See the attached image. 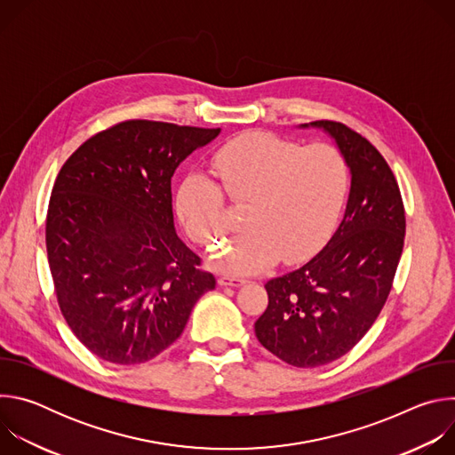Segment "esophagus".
Here are the masks:
<instances>
[{
  "instance_id": "34e87169",
  "label": "esophagus",
  "mask_w": 455,
  "mask_h": 455,
  "mask_svg": "<svg viewBox=\"0 0 455 455\" xmlns=\"http://www.w3.org/2000/svg\"><path fill=\"white\" fill-rule=\"evenodd\" d=\"M246 281L244 279H241V277H232V275H221L220 279H218V284L220 286H234V288H237V286H241V284H244Z\"/></svg>"
}]
</instances>
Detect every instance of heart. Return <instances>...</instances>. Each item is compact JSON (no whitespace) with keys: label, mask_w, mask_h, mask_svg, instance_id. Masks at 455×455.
I'll return each instance as SVG.
<instances>
[{"label":"heart","mask_w":455,"mask_h":455,"mask_svg":"<svg viewBox=\"0 0 455 455\" xmlns=\"http://www.w3.org/2000/svg\"><path fill=\"white\" fill-rule=\"evenodd\" d=\"M227 196L244 205L243 232L211 255L216 270L257 274L277 259L295 265L322 248L349 192V165L330 144L302 148L272 133H244L216 151L211 162ZM211 178L188 174L174 209L188 237L205 248L227 232L225 195Z\"/></svg>","instance_id":"heart-1"}]
</instances>
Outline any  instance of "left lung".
<instances>
[{
  "label": "left lung",
  "instance_id": "obj_1",
  "mask_svg": "<svg viewBox=\"0 0 455 455\" xmlns=\"http://www.w3.org/2000/svg\"><path fill=\"white\" fill-rule=\"evenodd\" d=\"M309 125L330 133L349 165L346 214L309 263L265 284L268 307L255 320L257 340L302 369L344 356L371 330L391 293L405 239L400 187L379 151L342 122Z\"/></svg>",
  "mask_w": 455,
  "mask_h": 455
}]
</instances>
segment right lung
I'll list each match as a JSON object with an SVG mask.
<instances>
[{
  "instance_id": "right-lung-1",
  "label": "right lung",
  "mask_w": 455,
  "mask_h": 455,
  "mask_svg": "<svg viewBox=\"0 0 455 455\" xmlns=\"http://www.w3.org/2000/svg\"><path fill=\"white\" fill-rule=\"evenodd\" d=\"M221 129L125 120L88 139L60 167L46 251L60 313L99 358L144 363L183 333L216 288L176 234V167Z\"/></svg>"
}]
</instances>
